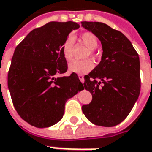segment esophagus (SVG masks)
<instances>
[{
    "mask_svg": "<svg viewBox=\"0 0 152 152\" xmlns=\"http://www.w3.org/2000/svg\"><path fill=\"white\" fill-rule=\"evenodd\" d=\"M78 78H79V80L81 81V82H84V76H83V75H78Z\"/></svg>",
    "mask_w": 152,
    "mask_h": 152,
    "instance_id": "obj_1",
    "label": "esophagus"
}]
</instances>
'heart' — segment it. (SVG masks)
<instances>
[{
	"instance_id": "1",
	"label": "heart",
	"mask_w": 152,
	"mask_h": 152,
	"mask_svg": "<svg viewBox=\"0 0 152 152\" xmlns=\"http://www.w3.org/2000/svg\"><path fill=\"white\" fill-rule=\"evenodd\" d=\"M79 39L84 45L90 50V55H94V50L98 45V40L96 35L92 32H85L81 34ZM61 51L64 58L67 61H71L73 58V39L68 37L64 40L61 45ZM93 68V63L92 60H74L69 65V70L71 72L76 74H86Z\"/></svg>"
}]
</instances>
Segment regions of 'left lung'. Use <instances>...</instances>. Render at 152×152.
<instances>
[{
  "instance_id": "1",
  "label": "left lung",
  "mask_w": 152,
  "mask_h": 152,
  "mask_svg": "<svg viewBox=\"0 0 152 152\" xmlns=\"http://www.w3.org/2000/svg\"><path fill=\"white\" fill-rule=\"evenodd\" d=\"M81 25L95 34L102 46L100 63L84 76L83 85L92 99L82 106V112L96 125L115 126L128 116L140 95L139 55L121 32L107 24L81 22Z\"/></svg>"
}]
</instances>
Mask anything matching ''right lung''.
<instances>
[{"label":"right lung","mask_w":152,"mask_h":152,"mask_svg":"<svg viewBox=\"0 0 152 152\" xmlns=\"http://www.w3.org/2000/svg\"><path fill=\"white\" fill-rule=\"evenodd\" d=\"M74 22H50L34 29L14 51L7 85L14 107L29 124L47 128L58 123L66 101L84 89L78 76H58L67 71L61 45Z\"/></svg>","instance_id":"add662e5"}]
</instances>
